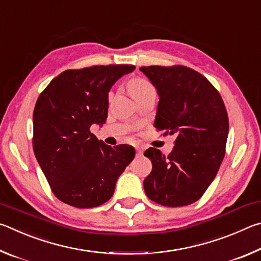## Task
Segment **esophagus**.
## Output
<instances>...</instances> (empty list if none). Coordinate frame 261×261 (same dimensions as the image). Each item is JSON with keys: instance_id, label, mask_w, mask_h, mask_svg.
Returning a JSON list of instances; mask_svg holds the SVG:
<instances>
[{"instance_id": "obj_1", "label": "esophagus", "mask_w": 261, "mask_h": 261, "mask_svg": "<svg viewBox=\"0 0 261 261\" xmlns=\"http://www.w3.org/2000/svg\"><path fill=\"white\" fill-rule=\"evenodd\" d=\"M136 155H137V156H141V155H143V148L136 147Z\"/></svg>"}]
</instances>
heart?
<instances>
[{
	"instance_id": "obj_1",
	"label": "heart",
	"mask_w": 261,
	"mask_h": 261,
	"mask_svg": "<svg viewBox=\"0 0 261 261\" xmlns=\"http://www.w3.org/2000/svg\"><path fill=\"white\" fill-rule=\"evenodd\" d=\"M127 88H129L130 94L135 100L144 95L155 93V87L152 85V83L148 82L147 79L140 77L131 79L127 84Z\"/></svg>"
}]
</instances>
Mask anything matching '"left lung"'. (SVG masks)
Listing matches in <instances>:
<instances>
[{
	"instance_id": "left-lung-1",
	"label": "left lung",
	"mask_w": 261,
	"mask_h": 261,
	"mask_svg": "<svg viewBox=\"0 0 261 261\" xmlns=\"http://www.w3.org/2000/svg\"><path fill=\"white\" fill-rule=\"evenodd\" d=\"M155 86L159 103L154 126L174 135L169 155L149 147L152 171L144 179L156 204L180 207L199 200L215 178L226 153L229 120L218 90L199 72L183 65L141 67Z\"/></svg>"
}]
</instances>
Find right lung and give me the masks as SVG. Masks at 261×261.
<instances>
[{
  "mask_svg": "<svg viewBox=\"0 0 261 261\" xmlns=\"http://www.w3.org/2000/svg\"><path fill=\"white\" fill-rule=\"evenodd\" d=\"M136 69L130 64L65 70L39 95L33 112V151L53 193L77 208L105 204L135 158L130 145L108 146L90 131L108 115L110 88Z\"/></svg>",
  "mask_w": 261,
  "mask_h": 261,
  "instance_id": "obj_1",
  "label": "right lung"
}]
</instances>
